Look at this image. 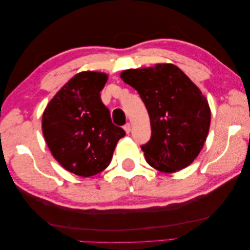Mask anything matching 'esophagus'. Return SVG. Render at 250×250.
<instances>
[{
	"label": "esophagus",
	"instance_id": "1",
	"mask_svg": "<svg viewBox=\"0 0 250 250\" xmlns=\"http://www.w3.org/2000/svg\"><path fill=\"white\" fill-rule=\"evenodd\" d=\"M124 129H125V131L126 132V133H130V131H131V125L130 124H125V125H124Z\"/></svg>",
	"mask_w": 250,
	"mask_h": 250
}]
</instances>
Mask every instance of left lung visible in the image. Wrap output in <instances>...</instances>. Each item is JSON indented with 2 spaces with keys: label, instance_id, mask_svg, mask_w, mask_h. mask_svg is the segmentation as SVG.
Returning <instances> with one entry per match:
<instances>
[{
  "label": "left lung",
  "instance_id": "obj_1",
  "mask_svg": "<svg viewBox=\"0 0 250 250\" xmlns=\"http://www.w3.org/2000/svg\"><path fill=\"white\" fill-rule=\"evenodd\" d=\"M121 79L139 92L150 119L151 136L141 148L147 163L173 173L192 163L204 146L210 125L208 102L174 64L131 68Z\"/></svg>",
  "mask_w": 250,
  "mask_h": 250
}]
</instances>
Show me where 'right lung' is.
Segmentation results:
<instances>
[{
  "instance_id": "obj_1",
  "label": "right lung",
  "mask_w": 250,
  "mask_h": 250,
  "mask_svg": "<svg viewBox=\"0 0 250 250\" xmlns=\"http://www.w3.org/2000/svg\"><path fill=\"white\" fill-rule=\"evenodd\" d=\"M106 82L104 73H78L43 114L42 128L52 156L78 176H93L107 167L117 143L125 135L111 122L109 110L101 101Z\"/></svg>"
}]
</instances>
